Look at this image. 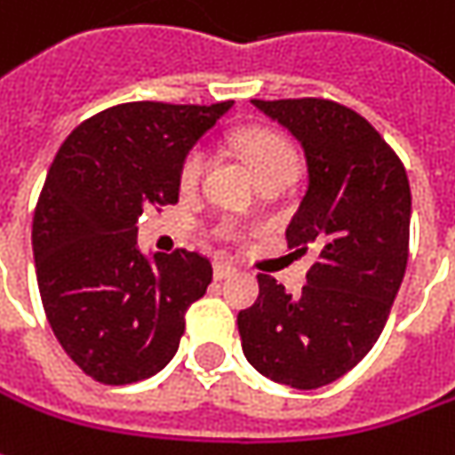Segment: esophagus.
<instances>
[{
  "mask_svg": "<svg viewBox=\"0 0 455 455\" xmlns=\"http://www.w3.org/2000/svg\"><path fill=\"white\" fill-rule=\"evenodd\" d=\"M231 275H236V267L228 262H213V277L216 280H227Z\"/></svg>",
  "mask_w": 455,
  "mask_h": 455,
  "instance_id": "obj_1",
  "label": "esophagus"
}]
</instances>
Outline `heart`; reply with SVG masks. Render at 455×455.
Instances as JSON below:
<instances>
[{"label": "heart", "instance_id": "1", "mask_svg": "<svg viewBox=\"0 0 455 455\" xmlns=\"http://www.w3.org/2000/svg\"><path fill=\"white\" fill-rule=\"evenodd\" d=\"M239 149H242L244 160L254 172L269 165V163H277V160H295L292 145L275 132H249L239 140ZM204 168H206V152H204V148H193L186 155V160L180 163V172H178L180 186L193 188L201 180Z\"/></svg>", "mask_w": 455, "mask_h": 455}]
</instances>
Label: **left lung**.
I'll return each mask as SVG.
<instances>
[{
	"label": "left lung",
	"mask_w": 455,
	"mask_h": 455,
	"mask_svg": "<svg viewBox=\"0 0 455 455\" xmlns=\"http://www.w3.org/2000/svg\"><path fill=\"white\" fill-rule=\"evenodd\" d=\"M300 142L307 190L287 247H318L300 298L259 275L257 303L239 313L247 362L272 382L318 389L377 344L403 285L410 247L405 165L362 114L331 99L251 101Z\"/></svg>",
	"instance_id": "obj_1"
}]
</instances>
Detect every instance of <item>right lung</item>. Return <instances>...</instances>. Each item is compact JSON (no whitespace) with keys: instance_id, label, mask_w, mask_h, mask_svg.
Here are the masks:
<instances>
[{"instance_id":"right-lung-1","label":"right lung","mask_w":455,"mask_h":455,"mask_svg":"<svg viewBox=\"0 0 455 455\" xmlns=\"http://www.w3.org/2000/svg\"><path fill=\"white\" fill-rule=\"evenodd\" d=\"M231 101H132L99 111L60 145L32 219L37 287L70 359L101 385H132L175 356L186 310L213 269L204 254L137 249L142 208L178 204L180 163Z\"/></svg>"}]
</instances>
